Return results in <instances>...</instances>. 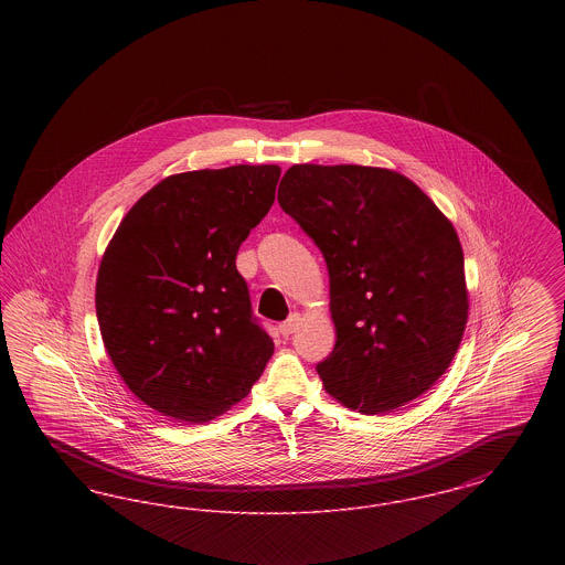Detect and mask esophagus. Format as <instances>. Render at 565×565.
Returning a JSON list of instances; mask_svg holds the SVG:
<instances>
[{
  "label": "esophagus",
  "instance_id": "obj_1",
  "mask_svg": "<svg viewBox=\"0 0 565 565\" xmlns=\"http://www.w3.org/2000/svg\"><path fill=\"white\" fill-rule=\"evenodd\" d=\"M298 322H300V316L298 313H292L286 322L279 323V332H281V337H290L292 332H295L296 328H298Z\"/></svg>",
  "mask_w": 565,
  "mask_h": 565
}]
</instances>
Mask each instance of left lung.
I'll return each mask as SVG.
<instances>
[{"label": "left lung", "instance_id": "8db88e82", "mask_svg": "<svg viewBox=\"0 0 565 565\" xmlns=\"http://www.w3.org/2000/svg\"><path fill=\"white\" fill-rule=\"evenodd\" d=\"M277 201L320 247L330 277L326 392L366 415L392 413L440 379L468 320L454 224L398 171L295 164Z\"/></svg>", "mask_w": 565, "mask_h": 565}]
</instances>
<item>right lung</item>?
<instances>
[{
    "instance_id": "1",
    "label": "right lung",
    "mask_w": 565,
    "mask_h": 565,
    "mask_svg": "<svg viewBox=\"0 0 565 565\" xmlns=\"http://www.w3.org/2000/svg\"><path fill=\"white\" fill-rule=\"evenodd\" d=\"M279 173L235 164L169 175L122 217L102 258L95 307L109 360L167 417L215 419L273 355L235 260L269 214Z\"/></svg>"
}]
</instances>
